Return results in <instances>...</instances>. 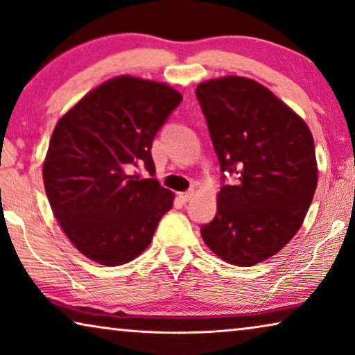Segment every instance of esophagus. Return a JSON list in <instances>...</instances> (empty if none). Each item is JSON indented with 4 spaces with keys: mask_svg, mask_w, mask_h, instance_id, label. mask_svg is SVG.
<instances>
[{
    "mask_svg": "<svg viewBox=\"0 0 355 355\" xmlns=\"http://www.w3.org/2000/svg\"><path fill=\"white\" fill-rule=\"evenodd\" d=\"M178 198L183 200V202H188V200H191L194 198V191H187V193H180Z\"/></svg>",
    "mask_w": 355,
    "mask_h": 355,
    "instance_id": "obj_1",
    "label": "esophagus"
}]
</instances>
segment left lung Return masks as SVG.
Returning a JSON list of instances; mask_svg holds the SVG:
<instances>
[{
	"label": "left lung",
	"instance_id": "1",
	"mask_svg": "<svg viewBox=\"0 0 355 355\" xmlns=\"http://www.w3.org/2000/svg\"><path fill=\"white\" fill-rule=\"evenodd\" d=\"M221 172L236 175L216 194V215L200 228L207 247L236 266L276 255L303 225L317 188L314 139L303 118L244 76L199 83Z\"/></svg>",
	"mask_w": 355,
	"mask_h": 355
}]
</instances>
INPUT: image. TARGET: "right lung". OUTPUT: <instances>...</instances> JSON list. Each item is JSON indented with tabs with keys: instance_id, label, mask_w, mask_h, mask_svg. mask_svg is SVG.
<instances>
[{
	"instance_id": "right-lung-1",
	"label": "right lung",
	"mask_w": 355,
	"mask_h": 355,
	"mask_svg": "<svg viewBox=\"0 0 355 355\" xmlns=\"http://www.w3.org/2000/svg\"><path fill=\"white\" fill-rule=\"evenodd\" d=\"M183 95L129 75L87 92L57 121L42 162L52 214L84 257L119 266L145 252L173 193L155 178L153 139Z\"/></svg>"
}]
</instances>
